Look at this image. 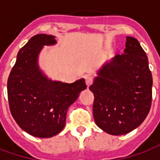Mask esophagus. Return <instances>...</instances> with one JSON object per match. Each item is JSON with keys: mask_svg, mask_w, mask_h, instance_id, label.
I'll list each match as a JSON object with an SVG mask.
<instances>
[{"mask_svg": "<svg viewBox=\"0 0 160 160\" xmlns=\"http://www.w3.org/2000/svg\"><path fill=\"white\" fill-rule=\"evenodd\" d=\"M92 81H93V78H92V75H87V76H86V83H87V85L88 87L92 85Z\"/></svg>", "mask_w": 160, "mask_h": 160, "instance_id": "1", "label": "esophagus"}]
</instances>
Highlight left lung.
<instances>
[{
	"instance_id": "1",
	"label": "left lung",
	"mask_w": 160,
	"mask_h": 160,
	"mask_svg": "<svg viewBox=\"0 0 160 160\" xmlns=\"http://www.w3.org/2000/svg\"><path fill=\"white\" fill-rule=\"evenodd\" d=\"M126 49L106 63L89 87L94 94L95 122L108 134L121 135L141 125L152 104V77L144 49L132 37Z\"/></svg>"
}]
</instances>
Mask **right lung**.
Returning a JSON list of instances; mask_svg holds the SVG:
<instances>
[{
	"label": "right lung",
	"mask_w": 160,
	"mask_h": 160,
	"mask_svg": "<svg viewBox=\"0 0 160 160\" xmlns=\"http://www.w3.org/2000/svg\"><path fill=\"white\" fill-rule=\"evenodd\" d=\"M56 43L55 37L33 36L19 49L8 80L9 109L17 124L38 138L52 137L62 130L68 109L87 88L84 79L71 84L52 81L38 65L43 45Z\"/></svg>",
	"instance_id": "right-lung-1"
}]
</instances>
